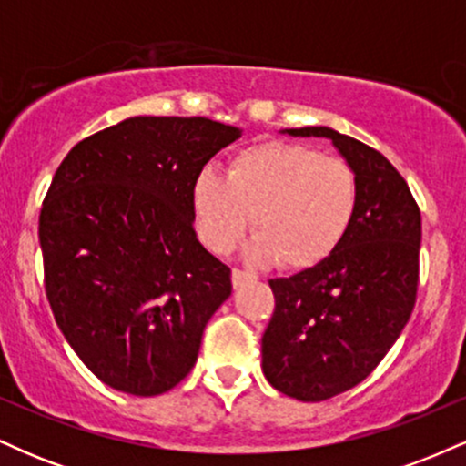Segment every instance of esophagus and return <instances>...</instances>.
Here are the masks:
<instances>
[{
	"instance_id": "esophagus-1",
	"label": "esophagus",
	"mask_w": 466,
	"mask_h": 466,
	"mask_svg": "<svg viewBox=\"0 0 466 466\" xmlns=\"http://www.w3.org/2000/svg\"><path fill=\"white\" fill-rule=\"evenodd\" d=\"M254 274H249V271H243V269H232V285H234V289H238V287H243L245 282H249V280H254Z\"/></svg>"
}]
</instances>
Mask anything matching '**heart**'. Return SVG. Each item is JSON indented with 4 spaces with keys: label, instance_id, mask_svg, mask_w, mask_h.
I'll use <instances>...</instances> for the list:
<instances>
[{
    "label": "heart",
    "instance_id": "heart-1",
    "mask_svg": "<svg viewBox=\"0 0 466 466\" xmlns=\"http://www.w3.org/2000/svg\"><path fill=\"white\" fill-rule=\"evenodd\" d=\"M192 215L201 243L229 254L254 215L248 258L313 269L339 249L360 206L355 170L339 157L293 142H263L229 159L226 177L206 168L192 181Z\"/></svg>",
    "mask_w": 466,
    "mask_h": 466
}]
</instances>
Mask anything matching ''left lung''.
I'll use <instances>...</instances> for the list:
<instances>
[{
	"instance_id": "1",
	"label": "left lung",
	"mask_w": 466,
	"mask_h": 466,
	"mask_svg": "<svg viewBox=\"0 0 466 466\" xmlns=\"http://www.w3.org/2000/svg\"><path fill=\"white\" fill-rule=\"evenodd\" d=\"M282 133L329 137L360 184L339 249L313 269L269 280L276 309L263 335V372L278 392L315 403L361 383L408 324L419 287L420 210L399 170L368 144L329 127Z\"/></svg>"
}]
</instances>
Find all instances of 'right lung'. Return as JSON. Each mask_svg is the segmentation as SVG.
Listing matches in <instances>:
<instances>
[{"instance_id":"right-lung-1","label":"right lung","mask_w":466,"mask_h":466,"mask_svg":"<svg viewBox=\"0 0 466 466\" xmlns=\"http://www.w3.org/2000/svg\"><path fill=\"white\" fill-rule=\"evenodd\" d=\"M240 129L136 116L85 137L56 168L39 217L46 296L100 381L168 392L195 366L229 267L197 240L192 181Z\"/></svg>"}]
</instances>
